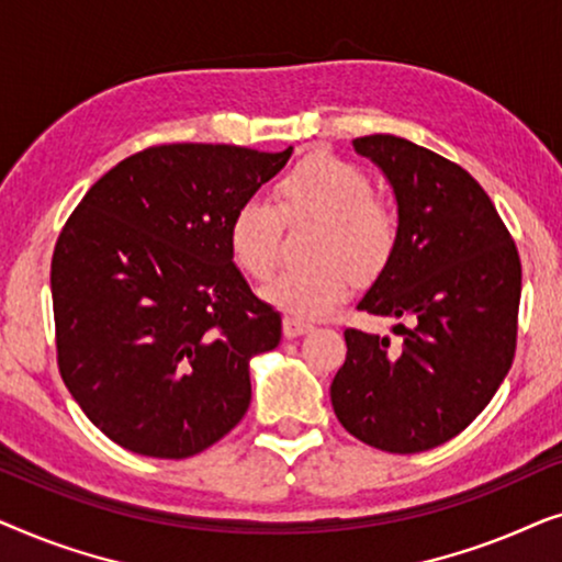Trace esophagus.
<instances>
[{
	"label": "esophagus",
	"mask_w": 562,
	"mask_h": 562,
	"mask_svg": "<svg viewBox=\"0 0 562 562\" xmlns=\"http://www.w3.org/2000/svg\"><path fill=\"white\" fill-rule=\"evenodd\" d=\"M312 333V325L310 322H302V319H294V317H283V335L289 337H299V335H306Z\"/></svg>",
	"instance_id": "obj_1"
}]
</instances>
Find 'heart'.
<instances>
[{"label":"heart","instance_id":"heart-1","mask_svg":"<svg viewBox=\"0 0 562 562\" xmlns=\"http://www.w3.org/2000/svg\"><path fill=\"white\" fill-rule=\"evenodd\" d=\"M276 202L245 199L227 225L235 263L250 279L266 281L279 266L283 220H319L312 266L291 268L268 283L263 296L294 319H317L333 312L360 276L381 271L398 240L394 206L375 196L363 168L335 156H312L276 183Z\"/></svg>","mask_w":562,"mask_h":562}]
</instances>
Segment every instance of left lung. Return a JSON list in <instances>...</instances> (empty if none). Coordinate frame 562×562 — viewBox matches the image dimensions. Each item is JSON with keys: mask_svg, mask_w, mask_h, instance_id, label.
<instances>
[{"mask_svg": "<svg viewBox=\"0 0 562 562\" xmlns=\"http://www.w3.org/2000/svg\"><path fill=\"white\" fill-rule=\"evenodd\" d=\"M352 148L386 173L398 204L396 248L358 310L402 319V342L345 329L329 396L352 437L409 456L463 432L509 373L521 263L465 168L396 135L356 137Z\"/></svg>", "mask_w": 562, "mask_h": 562, "instance_id": "obj_1", "label": "left lung"}]
</instances>
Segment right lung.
I'll return each instance as SVG.
<instances>
[{
    "label": "right lung",
    "instance_id": "add662e5",
    "mask_svg": "<svg viewBox=\"0 0 562 562\" xmlns=\"http://www.w3.org/2000/svg\"><path fill=\"white\" fill-rule=\"evenodd\" d=\"M291 150L153 145L106 171L60 229V379L125 450L191 458L248 412V360L279 345L281 317L237 271L227 225Z\"/></svg>",
    "mask_w": 562,
    "mask_h": 562
}]
</instances>
